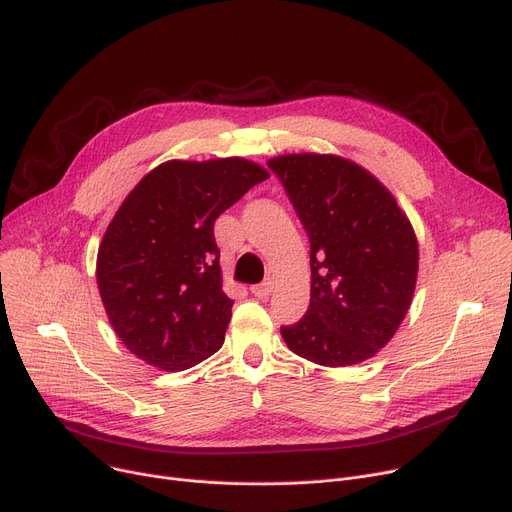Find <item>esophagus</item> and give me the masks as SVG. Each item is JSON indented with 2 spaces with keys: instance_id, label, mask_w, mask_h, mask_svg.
<instances>
[{
  "instance_id": "obj_1",
  "label": "esophagus",
  "mask_w": 512,
  "mask_h": 512,
  "mask_svg": "<svg viewBox=\"0 0 512 512\" xmlns=\"http://www.w3.org/2000/svg\"><path fill=\"white\" fill-rule=\"evenodd\" d=\"M251 292L255 294V297H257V299H267V297H270V294L274 292V282H272V280H267V282H261V284L253 286V288H251Z\"/></svg>"
}]
</instances>
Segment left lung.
<instances>
[{"mask_svg":"<svg viewBox=\"0 0 512 512\" xmlns=\"http://www.w3.org/2000/svg\"><path fill=\"white\" fill-rule=\"evenodd\" d=\"M311 242V301L284 326L294 355L348 367L380 353L405 319L419 272L415 230L388 188L355 161L288 153L267 161Z\"/></svg>","mask_w":512,"mask_h":512,"instance_id":"left-lung-1","label":"left lung"}]
</instances>
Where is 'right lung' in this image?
Listing matches in <instances>:
<instances>
[{"label": "right lung", "instance_id": "right-lung-1", "mask_svg": "<svg viewBox=\"0 0 512 512\" xmlns=\"http://www.w3.org/2000/svg\"><path fill=\"white\" fill-rule=\"evenodd\" d=\"M265 178L245 157L170 159L128 193L101 238L97 286L132 355L182 371L220 351L234 301L222 290L213 224Z\"/></svg>", "mask_w": 512, "mask_h": 512}]
</instances>
